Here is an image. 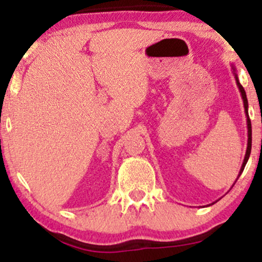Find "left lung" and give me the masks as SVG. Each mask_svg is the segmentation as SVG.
Listing matches in <instances>:
<instances>
[{
	"mask_svg": "<svg viewBox=\"0 0 262 262\" xmlns=\"http://www.w3.org/2000/svg\"><path fill=\"white\" fill-rule=\"evenodd\" d=\"M231 69H233V74H234V76H235L237 89H239L240 95H242V98H243V102H244V110H245V116H246V127H248V146H246V152H245L244 161H243V165H242V167H240V171H239V175H237V179H239L240 175H242V172L244 171V167H245L246 162H248V160H249V156H250V152H251V121H250V118H249V112H248L249 104H248V98H246L245 90H244V87L240 85L239 79H237L235 66L233 65V68H231ZM236 180H235V182H236ZM235 182H234V183H235Z\"/></svg>",
	"mask_w": 262,
	"mask_h": 262,
	"instance_id": "left-lung-1",
	"label": "left lung"
}]
</instances>
